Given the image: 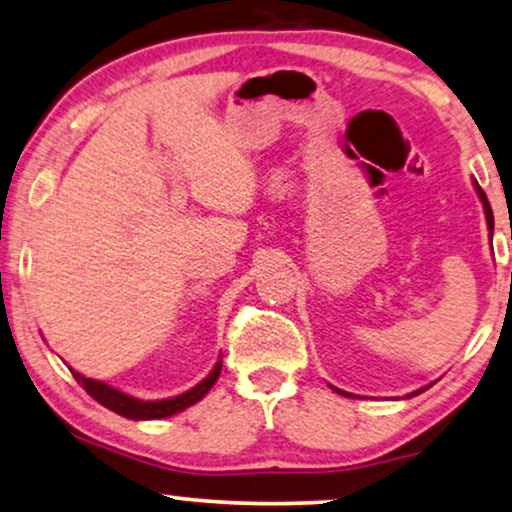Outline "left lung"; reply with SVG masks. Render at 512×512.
Masks as SVG:
<instances>
[{"label": "left lung", "instance_id": "obj_1", "mask_svg": "<svg viewBox=\"0 0 512 512\" xmlns=\"http://www.w3.org/2000/svg\"><path fill=\"white\" fill-rule=\"evenodd\" d=\"M475 189H478V194H480V201H482V206H485L487 224H489V227H492V224H494V215H492V208H489V201H487V196H485V192H482V189H480V185H478V182H475ZM335 391H337V393H342V395H346V398H349V393L339 391V388H335ZM421 391H424V388H421ZM421 391H414L412 395H417V393H421ZM412 395H410V398H412ZM351 398H353V395H351Z\"/></svg>", "mask_w": 512, "mask_h": 512}]
</instances>
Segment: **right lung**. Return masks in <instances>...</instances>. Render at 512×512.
<instances>
[{
    "label": "right lung",
    "instance_id": "right-lung-1",
    "mask_svg": "<svg viewBox=\"0 0 512 512\" xmlns=\"http://www.w3.org/2000/svg\"><path fill=\"white\" fill-rule=\"evenodd\" d=\"M222 372V363L217 360V365L213 367V372L208 374L206 379L201 381V384H196L194 388H189L187 393L182 395H175V398H168V400H138L133 398V395H126L117 391L114 386L105 384V381H98V379H88L84 374L74 372V379L79 381L81 386L86 388V393L91 395L93 400H98L102 407H107V410L121 414V417L126 419H135V421H142V419H163V417H173V414L187 410V407H192L194 403H199V400L206 395L213 384L220 377Z\"/></svg>",
    "mask_w": 512,
    "mask_h": 512
}]
</instances>
